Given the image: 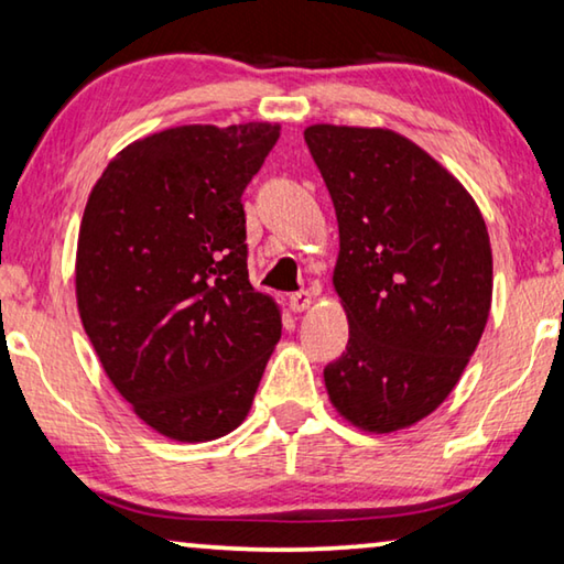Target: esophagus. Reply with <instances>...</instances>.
I'll return each instance as SVG.
<instances>
[{
    "instance_id": "1",
    "label": "esophagus",
    "mask_w": 564,
    "mask_h": 564,
    "mask_svg": "<svg viewBox=\"0 0 564 564\" xmlns=\"http://www.w3.org/2000/svg\"><path fill=\"white\" fill-rule=\"evenodd\" d=\"M311 303H314V296H311L308 291H299L289 296V306H291V311H296V314H301V311H308Z\"/></svg>"
}]
</instances>
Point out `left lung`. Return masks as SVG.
Masks as SVG:
<instances>
[{
  "instance_id": "1",
  "label": "left lung",
  "mask_w": 564,
  "mask_h": 564,
  "mask_svg": "<svg viewBox=\"0 0 564 564\" xmlns=\"http://www.w3.org/2000/svg\"><path fill=\"white\" fill-rule=\"evenodd\" d=\"M338 220L334 291L348 346L326 366L330 406L369 434L422 422L452 394L491 308L479 205L440 160L389 128L308 124Z\"/></svg>"
}]
</instances>
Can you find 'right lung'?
<instances>
[{
  "label": "right lung",
  "instance_id": "right-lung-1",
  "mask_svg": "<svg viewBox=\"0 0 564 564\" xmlns=\"http://www.w3.org/2000/svg\"><path fill=\"white\" fill-rule=\"evenodd\" d=\"M279 122L177 124L102 170L79 223L77 311L107 379L173 442L243 424L281 338V306L248 281L240 195Z\"/></svg>",
  "mask_w": 564,
  "mask_h": 564
}]
</instances>
